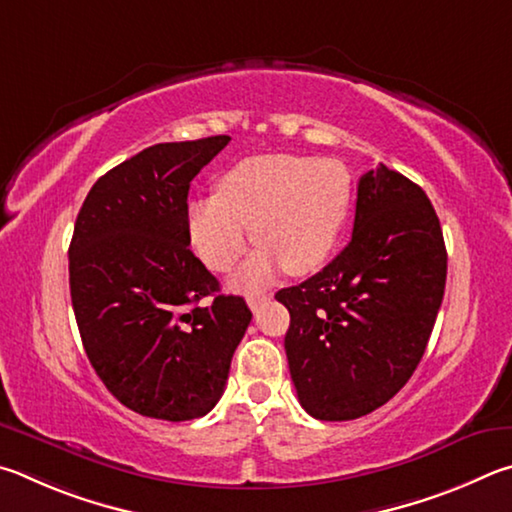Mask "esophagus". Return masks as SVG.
<instances>
[{
    "label": "esophagus",
    "instance_id": "obj_1",
    "mask_svg": "<svg viewBox=\"0 0 512 512\" xmlns=\"http://www.w3.org/2000/svg\"><path fill=\"white\" fill-rule=\"evenodd\" d=\"M270 299H272V294H265V292H251L249 297H247V306L256 312L258 308L263 306V303H267Z\"/></svg>",
    "mask_w": 512,
    "mask_h": 512
}]
</instances>
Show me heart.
Wrapping results in <instances>:
<instances>
[{
	"instance_id": "1",
	"label": "heart",
	"mask_w": 512,
	"mask_h": 512,
	"mask_svg": "<svg viewBox=\"0 0 512 512\" xmlns=\"http://www.w3.org/2000/svg\"><path fill=\"white\" fill-rule=\"evenodd\" d=\"M351 175L337 159L267 155L233 166L218 195L188 204L186 227L195 254L215 272H227L249 247V229L261 251L242 267L236 285L270 281L283 265L301 276L324 265L344 229Z\"/></svg>"
}]
</instances>
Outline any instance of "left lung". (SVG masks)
Returning <instances> with one entry per match:
<instances>
[{
  "instance_id": "8db88e82",
  "label": "left lung",
  "mask_w": 512,
  "mask_h": 512,
  "mask_svg": "<svg viewBox=\"0 0 512 512\" xmlns=\"http://www.w3.org/2000/svg\"><path fill=\"white\" fill-rule=\"evenodd\" d=\"M447 251L423 188L380 164L360 177L351 242L276 292L301 407L319 420L371 414L405 387L443 303Z\"/></svg>"
}]
</instances>
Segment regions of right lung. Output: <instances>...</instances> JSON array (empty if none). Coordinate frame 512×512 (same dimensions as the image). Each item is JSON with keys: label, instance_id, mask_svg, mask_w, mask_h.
I'll return each instance as SVG.
<instances>
[{"label": "right lung", "instance_id": "obj_1", "mask_svg": "<svg viewBox=\"0 0 512 512\" xmlns=\"http://www.w3.org/2000/svg\"><path fill=\"white\" fill-rule=\"evenodd\" d=\"M229 141L141 150L98 179L76 218L69 288L80 339L107 391L141 416L209 414L251 321L245 299L218 294L188 249V188Z\"/></svg>", "mask_w": 512, "mask_h": 512}]
</instances>
